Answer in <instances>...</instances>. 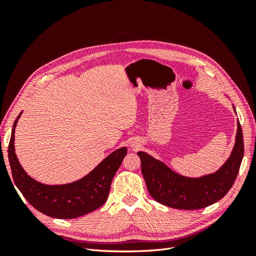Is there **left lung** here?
Wrapping results in <instances>:
<instances>
[{
    "label": "left lung",
    "mask_w": 256,
    "mask_h": 256,
    "mask_svg": "<svg viewBox=\"0 0 256 256\" xmlns=\"http://www.w3.org/2000/svg\"><path fill=\"white\" fill-rule=\"evenodd\" d=\"M235 111V106H233ZM236 113V111H235ZM141 170L152 198L166 206L193 210L218 202L234 184L244 158V136L237 122L235 144L230 157L214 173L186 177L145 152H138Z\"/></svg>",
    "instance_id": "obj_1"
}]
</instances>
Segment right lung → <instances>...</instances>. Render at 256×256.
Wrapping results in <instances>:
<instances>
[{
    "label": "right lung",
    "mask_w": 256,
    "mask_h": 256,
    "mask_svg": "<svg viewBox=\"0 0 256 256\" xmlns=\"http://www.w3.org/2000/svg\"><path fill=\"white\" fill-rule=\"evenodd\" d=\"M22 112L14 122L8 145V159L14 182L28 202L46 216L74 219L96 210L109 196L115 173L127 154L126 147L114 150L81 180L65 184H44L23 170L14 152V129Z\"/></svg>",
    "instance_id": "right-lung-1"
}]
</instances>
